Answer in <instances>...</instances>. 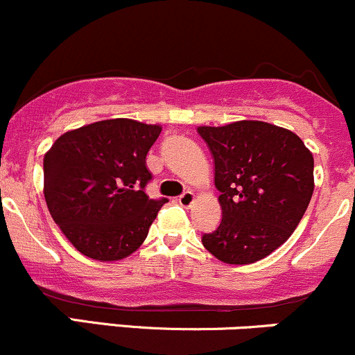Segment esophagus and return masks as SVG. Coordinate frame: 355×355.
I'll return each instance as SVG.
<instances>
[{
    "mask_svg": "<svg viewBox=\"0 0 355 355\" xmlns=\"http://www.w3.org/2000/svg\"><path fill=\"white\" fill-rule=\"evenodd\" d=\"M193 200H195V195L191 190L183 191L180 197H178V203H180L182 207H190L191 203H193Z\"/></svg>",
    "mask_w": 355,
    "mask_h": 355,
    "instance_id": "obj_1",
    "label": "esophagus"
}]
</instances>
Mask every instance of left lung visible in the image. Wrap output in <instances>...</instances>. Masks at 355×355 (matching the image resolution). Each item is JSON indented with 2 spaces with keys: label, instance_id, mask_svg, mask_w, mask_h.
I'll return each mask as SVG.
<instances>
[{
  "label": "left lung",
  "instance_id": "1",
  "mask_svg": "<svg viewBox=\"0 0 355 355\" xmlns=\"http://www.w3.org/2000/svg\"><path fill=\"white\" fill-rule=\"evenodd\" d=\"M209 146L222 222L202 243L225 263H252L292 235L313 193V157L295 133L266 121L197 130Z\"/></svg>",
  "mask_w": 355,
  "mask_h": 355
}]
</instances>
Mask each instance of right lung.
Returning <instances> with one entry per match:
<instances>
[{
    "instance_id": "right-lung-1",
    "label": "right lung",
    "mask_w": 355,
    "mask_h": 355,
    "mask_svg": "<svg viewBox=\"0 0 355 355\" xmlns=\"http://www.w3.org/2000/svg\"><path fill=\"white\" fill-rule=\"evenodd\" d=\"M158 125L115 118L67 132L44 155V198L56 225L83 255L133 254L168 198H150L146 153Z\"/></svg>"
}]
</instances>
